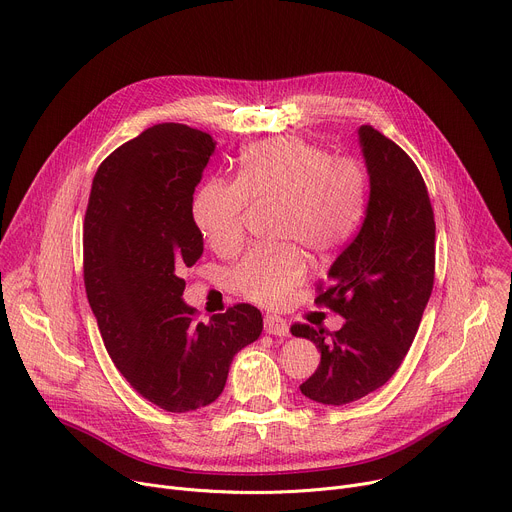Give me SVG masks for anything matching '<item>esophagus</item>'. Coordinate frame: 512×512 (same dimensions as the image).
<instances>
[{"mask_svg":"<svg viewBox=\"0 0 512 512\" xmlns=\"http://www.w3.org/2000/svg\"><path fill=\"white\" fill-rule=\"evenodd\" d=\"M264 330L274 336H287L289 334V324L281 316H274V313H266L264 316Z\"/></svg>","mask_w":512,"mask_h":512,"instance_id":"obj_1","label":"esophagus"}]
</instances>
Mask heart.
Here are the masks:
<instances>
[{
  "label": "heart",
  "instance_id": "b5f03b06",
  "mask_svg": "<svg viewBox=\"0 0 512 512\" xmlns=\"http://www.w3.org/2000/svg\"><path fill=\"white\" fill-rule=\"evenodd\" d=\"M369 180L363 164L330 155L305 139L285 137L250 145L238 178H213L201 186L192 217L207 244L223 256L244 244L250 207H277L279 248H254L227 270L238 295L277 307L303 283L307 254L326 260L340 252L365 217Z\"/></svg>",
  "mask_w": 512,
  "mask_h": 512
}]
</instances>
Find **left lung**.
Returning <instances> with one entry per match:
<instances>
[{"label":"left lung","instance_id":"1","mask_svg":"<svg viewBox=\"0 0 512 512\" xmlns=\"http://www.w3.org/2000/svg\"><path fill=\"white\" fill-rule=\"evenodd\" d=\"M371 180L367 217L334 260L316 305L346 320L338 332L293 324L320 365L299 385L305 398L342 406L391 379L408 355L435 283V213L412 157L375 127L359 129Z\"/></svg>","mask_w":512,"mask_h":512}]
</instances>
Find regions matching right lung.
Masks as SVG:
<instances>
[{"label": "right lung", "mask_w": 512, "mask_h": 512, "mask_svg": "<svg viewBox=\"0 0 512 512\" xmlns=\"http://www.w3.org/2000/svg\"><path fill=\"white\" fill-rule=\"evenodd\" d=\"M215 151L209 133L162 123L100 164L84 219V285L112 363L168 412L215 402L262 313L235 303L209 324L182 301L180 272L203 254L192 194Z\"/></svg>", "instance_id": "add662e5"}]
</instances>
